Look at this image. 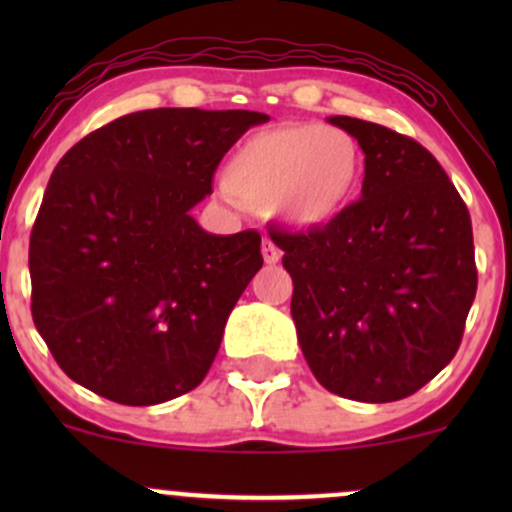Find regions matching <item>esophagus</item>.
Returning a JSON list of instances; mask_svg holds the SVG:
<instances>
[{
	"mask_svg": "<svg viewBox=\"0 0 512 512\" xmlns=\"http://www.w3.org/2000/svg\"><path fill=\"white\" fill-rule=\"evenodd\" d=\"M262 257H264V262L267 264H276L281 260V250L276 248V245L272 243V240H262Z\"/></svg>",
	"mask_w": 512,
	"mask_h": 512,
	"instance_id": "esophagus-1",
	"label": "esophagus"
}]
</instances>
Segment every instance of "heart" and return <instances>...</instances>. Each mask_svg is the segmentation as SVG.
<instances>
[{
  "label": "heart",
  "instance_id": "1",
  "mask_svg": "<svg viewBox=\"0 0 512 512\" xmlns=\"http://www.w3.org/2000/svg\"><path fill=\"white\" fill-rule=\"evenodd\" d=\"M363 178L356 139L322 125L262 129L238 146L226 168L233 195L272 204L291 226H325L354 202Z\"/></svg>",
  "mask_w": 512,
  "mask_h": 512
}]
</instances>
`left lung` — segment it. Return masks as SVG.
<instances>
[{
    "label": "left lung",
    "mask_w": 512,
    "mask_h": 512,
    "mask_svg": "<svg viewBox=\"0 0 512 512\" xmlns=\"http://www.w3.org/2000/svg\"><path fill=\"white\" fill-rule=\"evenodd\" d=\"M366 154L361 199L325 226L274 233L291 315L325 390L356 402L414 395L452 361L477 293L472 219L431 151L334 115Z\"/></svg>",
    "instance_id": "obj_1"
}]
</instances>
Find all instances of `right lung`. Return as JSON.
I'll use <instances>...</instances> for the list:
<instances>
[{"instance_id":"1","label":"right lung","mask_w":512,"mask_h":512,"mask_svg":"<svg viewBox=\"0 0 512 512\" xmlns=\"http://www.w3.org/2000/svg\"><path fill=\"white\" fill-rule=\"evenodd\" d=\"M267 120L252 110H142L62 156L28 269L35 327L74 383L129 407L202 383L260 272L262 238L214 236L190 211L211 195L223 154Z\"/></svg>"}]
</instances>
